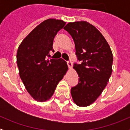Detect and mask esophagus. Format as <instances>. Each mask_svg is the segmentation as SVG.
Returning <instances> with one entry per match:
<instances>
[{
	"instance_id": "obj_1",
	"label": "esophagus",
	"mask_w": 130,
	"mask_h": 130,
	"mask_svg": "<svg viewBox=\"0 0 130 130\" xmlns=\"http://www.w3.org/2000/svg\"><path fill=\"white\" fill-rule=\"evenodd\" d=\"M67 64L68 66V67L70 68H71L72 67L73 63H72V62L71 61V60H68V61H67Z\"/></svg>"
}]
</instances>
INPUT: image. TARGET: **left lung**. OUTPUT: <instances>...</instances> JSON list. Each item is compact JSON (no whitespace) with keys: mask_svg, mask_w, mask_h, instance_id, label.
<instances>
[{"mask_svg":"<svg viewBox=\"0 0 130 130\" xmlns=\"http://www.w3.org/2000/svg\"><path fill=\"white\" fill-rule=\"evenodd\" d=\"M64 29L72 36L77 58L81 62L73 64L79 78L71 88L72 97L78 106H88L107 85L112 73V51L100 32L89 23H69Z\"/></svg>","mask_w":130,"mask_h":130,"instance_id":"left-lung-1","label":"left lung"}]
</instances>
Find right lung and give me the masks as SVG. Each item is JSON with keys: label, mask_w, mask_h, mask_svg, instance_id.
<instances>
[{"label": "right lung", "mask_w": 130, "mask_h": 130, "mask_svg": "<svg viewBox=\"0 0 130 130\" xmlns=\"http://www.w3.org/2000/svg\"><path fill=\"white\" fill-rule=\"evenodd\" d=\"M65 25L62 20L47 19L31 31L18 48L17 64L20 77L30 96L39 102L47 101L53 96L68 68L62 58H49V53L55 51V36Z\"/></svg>", "instance_id": "right-lung-1"}]
</instances>
